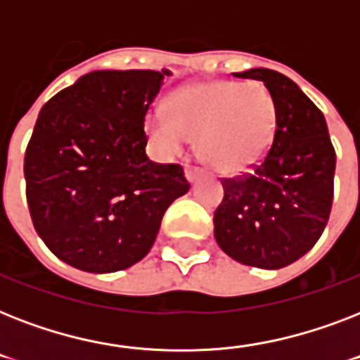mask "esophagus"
Masks as SVG:
<instances>
[{"label": "esophagus", "instance_id": "1", "mask_svg": "<svg viewBox=\"0 0 360 360\" xmlns=\"http://www.w3.org/2000/svg\"><path fill=\"white\" fill-rule=\"evenodd\" d=\"M200 175H202V169L196 168V166H186V179L191 183H194Z\"/></svg>", "mask_w": 360, "mask_h": 360}]
</instances>
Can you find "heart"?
<instances>
[{"instance_id": "1", "label": "heart", "mask_w": 360, "mask_h": 360, "mask_svg": "<svg viewBox=\"0 0 360 360\" xmlns=\"http://www.w3.org/2000/svg\"><path fill=\"white\" fill-rule=\"evenodd\" d=\"M157 106L146 129L162 153H181L198 136V153L214 169L237 174L267 153L278 123L273 93L262 82L209 80L179 87Z\"/></svg>"}]
</instances>
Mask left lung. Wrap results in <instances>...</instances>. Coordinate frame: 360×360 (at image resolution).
Here are the masks:
<instances>
[{
	"mask_svg": "<svg viewBox=\"0 0 360 360\" xmlns=\"http://www.w3.org/2000/svg\"><path fill=\"white\" fill-rule=\"evenodd\" d=\"M263 82L278 108L274 138L252 172L224 177L214 239L243 265L282 269L323 233L335 194L336 153L321 110L288 76L271 69L233 72Z\"/></svg>",
	"mask_w": 360,
	"mask_h": 360,
	"instance_id": "8db88e82",
	"label": "left lung"
}]
</instances>
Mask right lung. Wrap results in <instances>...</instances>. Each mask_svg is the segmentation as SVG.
I'll list each match as a JSON object with an SVG mask.
<instances>
[{
  "mask_svg": "<svg viewBox=\"0 0 360 360\" xmlns=\"http://www.w3.org/2000/svg\"><path fill=\"white\" fill-rule=\"evenodd\" d=\"M166 76L93 70L42 106L25 149V198L61 262L87 273L134 265L166 209L191 188L181 164L146 155L143 123Z\"/></svg>",
  "mask_w": 360,
  "mask_h": 360,
  "instance_id": "obj_1",
  "label": "right lung"
}]
</instances>
